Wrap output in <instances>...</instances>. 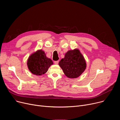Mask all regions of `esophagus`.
<instances>
[{"label":"esophagus","instance_id":"obj_1","mask_svg":"<svg viewBox=\"0 0 120 120\" xmlns=\"http://www.w3.org/2000/svg\"><path fill=\"white\" fill-rule=\"evenodd\" d=\"M58 63H59V61H54V63H55V64H58Z\"/></svg>","mask_w":120,"mask_h":120}]
</instances>
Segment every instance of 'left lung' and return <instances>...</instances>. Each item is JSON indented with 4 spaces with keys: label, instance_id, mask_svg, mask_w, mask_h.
I'll return each instance as SVG.
<instances>
[{
    "label": "left lung",
    "instance_id": "obj_1",
    "mask_svg": "<svg viewBox=\"0 0 120 120\" xmlns=\"http://www.w3.org/2000/svg\"><path fill=\"white\" fill-rule=\"evenodd\" d=\"M65 75L70 78L79 77L86 68V62L78 49L69 50L59 63Z\"/></svg>",
    "mask_w": 120,
    "mask_h": 120
}]
</instances>
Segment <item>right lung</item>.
Returning <instances> with one entry per match:
<instances>
[{
  "mask_svg": "<svg viewBox=\"0 0 120 120\" xmlns=\"http://www.w3.org/2000/svg\"><path fill=\"white\" fill-rule=\"evenodd\" d=\"M53 64L52 60L47 58L42 50L32 54L27 63L30 71L36 75H41L46 73L49 67Z\"/></svg>",
  "mask_w": 120,
  "mask_h": 120,
  "instance_id": "right-lung-1",
  "label": "right lung"
}]
</instances>
